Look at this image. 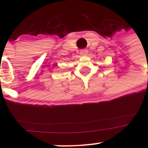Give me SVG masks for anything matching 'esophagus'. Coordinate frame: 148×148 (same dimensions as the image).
<instances>
[{
    "label": "esophagus",
    "mask_w": 148,
    "mask_h": 148,
    "mask_svg": "<svg viewBox=\"0 0 148 148\" xmlns=\"http://www.w3.org/2000/svg\"><path fill=\"white\" fill-rule=\"evenodd\" d=\"M88 53V51L86 50V49H82L81 51H80V54L81 55H83V56H84V55H86Z\"/></svg>",
    "instance_id": "1"
}]
</instances>
